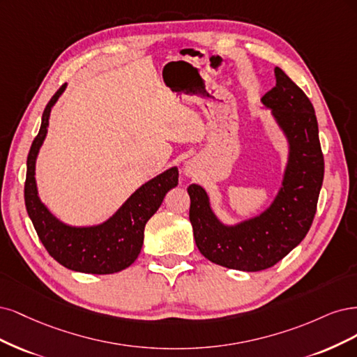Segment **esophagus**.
Wrapping results in <instances>:
<instances>
[{
    "label": "esophagus",
    "mask_w": 357,
    "mask_h": 357,
    "mask_svg": "<svg viewBox=\"0 0 357 357\" xmlns=\"http://www.w3.org/2000/svg\"><path fill=\"white\" fill-rule=\"evenodd\" d=\"M197 167H199V165H197V162H194V160H188V162L185 163V175L187 176H194L195 175V172H197Z\"/></svg>",
    "instance_id": "obj_1"
}]
</instances>
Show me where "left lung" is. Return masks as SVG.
<instances>
[{"mask_svg":"<svg viewBox=\"0 0 357 357\" xmlns=\"http://www.w3.org/2000/svg\"><path fill=\"white\" fill-rule=\"evenodd\" d=\"M274 75L275 86L261 100L287 137L289 158L270 208L228 227L212 212L206 191L195 183L188 187L190 221L202 255L240 271L270 268L301 243L313 224L324 182L325 162L312 102L280 68H274Z\"/></svg>","mask_w":357,"mask_h":357,"instance_id":"1","label":"left lung"}]
</instances>
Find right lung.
<instances>
[{
  "mask_svg": "<svg viewBox=\"0 0 357 357\" xmlns=\"http://www.w3.org/2000/svg\"><path fill=\"white\" fill-rule=\"evenodd\" d=\"M63 84L43 112L41 128L26 160L25 206L33 228L50 257L63 267L89 274L119 273L135 262L144 243V228L162 206L169 190L178 185V169L172 167L137 188L108 221L95 227H71L61 222L40 202L36 183V160L49 128L52 107Z\"/></svg>",
  "mask_w": 357,
  "mask_h": 357,
  "instance_id": "1",
  "label": "right lung"
}]
</instances>
